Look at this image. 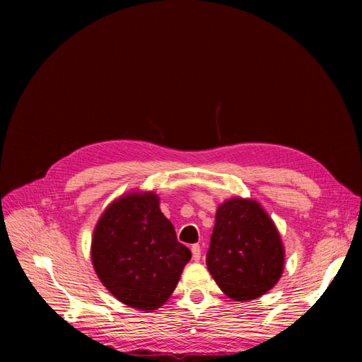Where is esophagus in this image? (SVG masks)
<instances>
[{
	"instance_id": "1",
	"label": "esophagus",
	"mask_w": 362,
	"mask_h": 362,
	"mask_svg": "<svg viewBox=\"0 0 362 362\" xmlns=\"http://www.w3.org/2000/svg\"><path fill=\"white\" fill-rule=\"evenodd\" d=\"M191 252H193V259H194V261L201 259V245L194 244L193 247H191Z\"/></svg>"
}]
</instances>
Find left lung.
I'll return each instance as SVG.
<instances>
[{"mask_svg": "<svg viewBox=\"0 0 362 362\" xmlns=\"http://www.w3.org/2000/svg\"><path fill=\"white\" fill-rule=\"evenodd\" d=\"M280 233L258 202L228 199L218 206L206 267L221 291L238 302L258 298L280 280Z\"/></svg>", "mask_w": 362, "mask_h": 362, "instance_id": "1", "label": "left lung"}]
</instances>
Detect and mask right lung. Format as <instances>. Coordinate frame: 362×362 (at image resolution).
Instances as JSON below:
<instances>
[{
  "label": "right lung",
  "instance_id": "1",
  "mask_svg": "<svg viewBox=\"0 0 362 362\" xmlns=\"http://www.w3.org/2000/svg\"><path fill=\"white\" fill-rule=\"evenodd\" d=\"M153 193H130L107 206L91 240L99 280L119 302L157 310L171 297L191 252L160 211Z\"/></svg>",
  "mask_w": 362,
  "mask_h": 362
}]
</instances>
